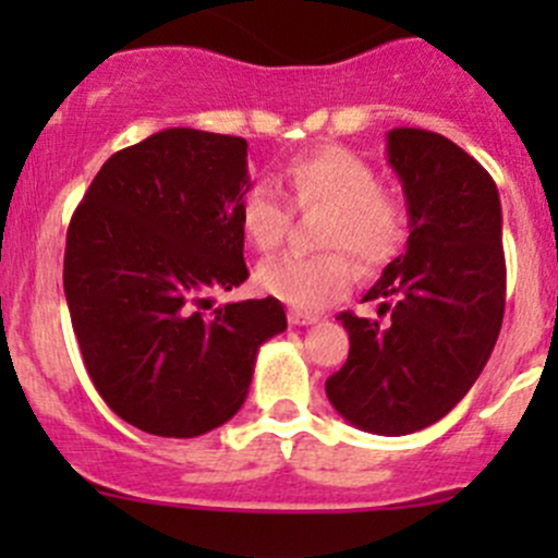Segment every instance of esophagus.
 <instances>
[{
	"instance_id": "1",
	"label": "esophagus",
	"mask_w": 558,
	"mask_h": 558,
	"mask_svg": "<svg viewBox=\"0 0 558 558\" xmlns=\"http://www.w3.org/2000/svg\"><path fill=\"white\" fill-rule=\"evenodd\" d=\"M289 320L294 326H311V324H318V315H311V313H302V311H291L289 313Z\"/></svg>"
}]
</instances>
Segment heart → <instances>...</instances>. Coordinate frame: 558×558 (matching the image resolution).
Listing matches in <instances>:
<instances>
[{
    "instance_id": "obj_1",
    "label": "heart",
    "mask_w": 558,
    "mask_h": 558,
    "mask_svg": "<svg viewBox=\"0 0 558 558\" xmlns=\"http://www.w3.org/2000/svg\"><path fill=\"white\" fill-rule=\"evenodd\" d=\"M283 178L296 207H324L318 243L331 247L313 256L286 253L258 267L256 283L286 305L315 311L340 300L353 280L349 252L369 272L391 262L404 245L408 202L399 191L378 185V170L364 156L324 145L294 156ZM240 223L247 243L269 253L289 234L291 210L272 185L256 183L240 205Z\"/></svg>"
}]
</instances>
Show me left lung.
I'll list each match as a JSON object with an SVG mask.
<instances>
[{
    "label": "left lung",
    "mask_w": 558,
    "mask_h": 558,
    "mask_svg": "<svg viewBox=\"0 0 558 558\" xmlns=\"http://www.w3.org/2000/svg\"><path fill=\"white\" fill-rule=\"evenodd\" d=\"M386 140L408 251L364 294L378 318L337 315L351 351L326 397L359 429L399 437L451 413L486 367L502 329L505 251L497 183L470 154L426 129Z\"/></svg>",
    "instance_id": "8db88e82"
}]
</instances>
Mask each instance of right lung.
Masks as SVG:
<instances>
[{"label":"right lung","instance_id":"obj_1","mask_svg":"<svg viewBox=\"0 0 558 558\" xmlns=\"http://www.w3.org/2000/svg\"><path fill=\"white\" fill-rule=\"evenodd\" d=\"M247 191L243 137L165 129L105 161L66 229L64 294L88 378L148 435L227 424L258 348L286 329L275 296L213 305L247 280Z\"/></svg>","mask_w":558,"mask_h":558}]
</instances>
